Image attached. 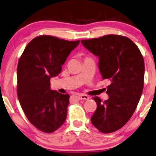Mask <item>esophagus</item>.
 <instances>
[{"instance_id":"1","label":"esophagus","mask_w":156,"mask_h":156,"mask_svg":"<svg viewBox=\"0 0 156 156\" xmlns=\"http://www.w3.org/2000/svg\"><path fill=\"white\" fill-rule=\"evenodd\" d=\"M77 98L80 99V100H88V99H89V96L86 95V94H79Z\"/></svg>"}]
</instances>
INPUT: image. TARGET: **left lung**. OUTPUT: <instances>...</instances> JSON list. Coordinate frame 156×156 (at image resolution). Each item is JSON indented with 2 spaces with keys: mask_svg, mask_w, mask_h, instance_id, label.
Wrapping results in <instances>:
<instances>
[{
  "mask_svg": "<svg viewBox=\"0 0 156 156\" xmlns=\"http://www.w3.org/2000/svg\"><path fill=\"white\" fill-rule=\"evenodd\" d=\"M82 44L99 58L102 78L110 84L106 91L107 100L94 97L97 109L91 118L92 125L102 133L120 129L134 113L140 99L144 83V60L131 40L109 34L83 40Z\"/></svg>",
  "mask_w": 156,
  "mask_h": 156,
  "instance_id": "left-lung-1",
  "label": "left lung"
}]
</instances>
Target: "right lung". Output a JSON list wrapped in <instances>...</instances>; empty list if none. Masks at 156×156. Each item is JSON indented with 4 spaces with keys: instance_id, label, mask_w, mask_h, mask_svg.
Listing matches in <instances>:
<instances>
[{
    "instance_id": "1",
    "label": "right lung",
    "mask_w": 156,
    "mask_h": 156,
    "mask_svg": "<svg viewBox=\"0 0 156 156\" xmlns=\"http://www.w3.org/2000/svg\"><path fill=\"white\" fill-rule=\"evenodd\" d=\"M80 43L49 35L34 38L17 66V95L25 115L40 131L52 133L65 123L69 94L50 89V79L62 71L67 58Z\"/></svg>"
}]
</instances>
